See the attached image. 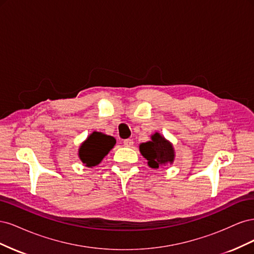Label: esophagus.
<instances>
[{"label": "esophagus", "mask_w": 254, "mask_h": 254, "mask_svg": "<svg viewBox=\"0 0 254 254\" xmlns=\"http://www.w3.org/2000/svg\"><path fill=\"white\" fill-rule=\"evenodd\" d=\"M123 144H124V146H126V147H131L133 145V141L131 139H126L124 140V142H123Z\"/></svg>", "instance_id": "34e87169"}]
</instances>
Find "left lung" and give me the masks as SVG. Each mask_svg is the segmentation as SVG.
Listing matches in <instances>:
<instances>
[{"label": "left lung", "instance_id": "8db88e82", "mask_svg": "<svg viewBox=\"0 0 254 254\" xmlns=\"http://www.w3.org/2000/svg\"><path fill=\"white\" fill-rule=\"evenodd\" d=\"M140 151L151 168L172 163L175 157L172 144L158 132L151 136V141L140 145Z\"/></svg>", "mask_w": 254, "mask_h": 254}]
</instances>
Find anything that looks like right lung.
I'll list each match as a JSON object with an SVG mask.
<instances>
[{"instance_id":"right-lung-1","label":"right lung","mask_w":254,"mask_h":254,"mask_svg":"<svg viewBox=\"0 0 254 254\" xmlns=\"http://www.w3.org/2000/svg\"><path fill=\"white\" fill-rule=\"evenodd\" d=\"M115 142L117 141L113 136L93 132L80 146L79 158L87 166H95L99 164L106 155H108Z\"/></svg>"}]
</instances>
